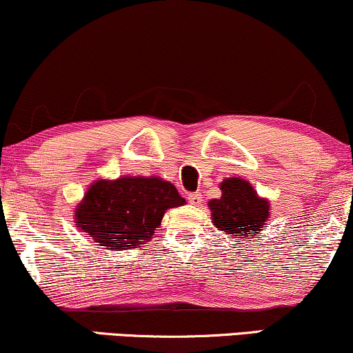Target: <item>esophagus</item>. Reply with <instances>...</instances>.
Returning a JSON list of instances; mask_svg holds the SVG:
<instances>
[{"instance_id":"obj_1","label":"esophagus","mask_w":353,"mask_h":353,"mask_svg":"<svg viewBox=\"0 0 353 353\" xmlns=\"http://www.w3.org/2000/svg\"><path fill=\"white\" fill-rule=\"evenodd\" d=\"M188 201L192 203V205H201V203L203 202V197L201 192H194V194L188 195Z\"/></svg>"}]
</instances>
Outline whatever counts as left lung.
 I'll return each instance as SVG.
<instances>
[{"label":"left lung","instance_id":"obj_1","mask_svg":"<svg viewBox=\"0 0 353 353\" xmlns=\"http://www.w3.org/2000/svg\"><path fill=\"white\" fill-rule=\"evenodd\" d=\"M222 197L209 202L212 223L233 239L258 236L270 217V202L248 181L228 177L220 184Z\"/></svg>","mask_w":353,"mask_h":353}]
</instances>
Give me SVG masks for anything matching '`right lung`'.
Listing matches in <instances>:
<instances>
[{"label":"right lung","mask_w":353,"mask_h":353,"mask_svg":"<svg viewBox=\"0 0 353 353\" xmlns=\"http://www.w3.org/2000/svg\"><path fill=\"white\" fill-rule=\"evenodd\" d=\"M184 203L177 189L161 177L100 179L75 209V225L107 250H131L152 239L165 210Z\"/></svg>","instance_id":"right-lung-1"}]
</instances>
